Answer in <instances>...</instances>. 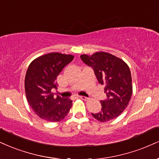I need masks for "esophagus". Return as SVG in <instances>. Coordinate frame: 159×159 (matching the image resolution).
<instances>
[{"label":"esophagus","mask_w":159,"mask_h":159,"mask_svg":"<svg viewBox=\"0 0 159 159\" xmlns=\"http://www.w3.org/2000/svg\"><path fill=\"white\" fill-rule=\"evenodd\" d=\"M79 98L82 99V100H84V101H88V100H89V98H87V97H86V96H80Z\"/></svg>","instance_id":"esophagus-1"}]
</instances>
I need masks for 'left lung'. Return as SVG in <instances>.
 <instances>
[{
	"label": "left lung",
	"mask_w": 159,
	"mask_h": 159,
	"mask_svg": "<svg viewBox=\"0 0 159 159\" xmlns=\"http://www.w3.org/2000/svg\"><path fill=\"white\" fill-rule=\"evenodd\" d=\"M81 58L93 68L98 83L105 85L107 99L100 101L101 112L92 116L101 122L118 117L127 108L133 94L131 72L127 63L106 52L84 54Z\"/></svg>",
	"instance_id": "left-lung-1"
}]
</instances>
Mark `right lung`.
<instances>
[{
    "instance_id": "right-lung-1",
    "label": "right lung",
    "mask_w": 159,
    "mask_h": 159,
    "mask_svg": "<svg viewBox=\"0 0 159 159\" xmlns=\"http://www.w3.org/2000/svg\"><path fill=\"white\" fill-rule=\"evenodd\" d=\"M74 55L50 52L38 57L30 63L25 76L26 100L35 114L45 121H61L66 117L72 101L54 97L52 89L58 88L56 79Z\"/></svg>"
}]
</instances>
